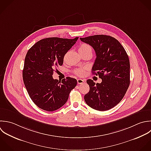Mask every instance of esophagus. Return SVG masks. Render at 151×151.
<instances>
[{
    "mask_svg": "<svg viewBox=\"0 0 151 151\" xmlns=\"http://www.w3.org/2000/svg\"><path fill=\"white\" fill-rule=\"evenodd\" d=\"M77 82H78V84H82V83H83L85 82V81H84V80H82V79H78L77 80Z\"/></svg>",
    "mask_w": 151,
    "mask_h": 151,
    "instance_id": "34e87169",
    "label": "esophagus"
}]
</instances>
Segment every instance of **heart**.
<instances>
[{
    "label": "heart",
    "instance_id": "heart-1",
    "mask_svg": "<svg viewBox=\"0 0 151 151\" xmlns=\"http://www.w3.org/2000/svg\"><path fill=\"white\" fill-rule=\"evenodd\" d=\"M79 52L81 53H85V52H91L92 53V49L90 45H89L87 43H82L79 47ZM74 73L78 76H82L85 75V69H81V68H78L73 71Z\"/></svg>",
    "mask_w": 151,
    "mask_h": 151
}]
</instances>
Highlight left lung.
<instances>
[{"instance_id":"1","label":"left lung","mask_w":151,"mask_h":151,"mask_svg":"<svg viewBox=\"0 0 151 151\" xmlns=\"http://www.w3.org/2000/svg\"><path fill=\"white\" fill-rule=\"evenodd\" d=\"M80 39L95 50L96 58L92 72L102 81L95 83L91 79L87 80L89 91L84 96L85 101L95 110H109L121 101L129 88L128 55L120 42L110 36L97 35Z\"/></svg>"}]
</instances>
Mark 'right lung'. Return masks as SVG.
<instances>
[{
    "label": "right lung",
    "mask_w": 151,
    "mask_h": 151,
    "mask_svg": "<svg viewBox=\"0 0 151 151\" xmlns=\"http://www.w3.org/2000/svg\"><path fill=\"white\" fill-rule=\"evenodd\" d=\"M78 38H45L27 51L23 69V82L30 98L39 108L46 111L59 109L76 86V79L67 77L59 81L52 75L56 67L63 65L65 55Z\"/></svg>",
    "instance_id": "right-lung-1"
}]
</instances>
